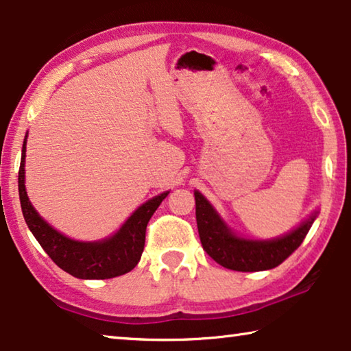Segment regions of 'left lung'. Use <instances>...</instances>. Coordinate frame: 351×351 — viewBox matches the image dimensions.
Masks as SVG:
<instances>
[{
  "instance_id": "left-lung-1",
  "label": "left lung",
  "mask_w": 351,
  "mask_h": 351,
  "mask_svg": "<svg viewBox=\"0 0 351 351\" xmlns=\"http://www.w3.org/2000/svg\"><path fill=\"white\" fill-rule=\"evenodd\" d=\"M197 224L204 251L218 265L232 271L255 272L272 269L283 263L302 245L316 215L302 223L293 232L271 241L239 239L226 228L221 218L199 192H195Z\"/></svg>"
}]
</instances>
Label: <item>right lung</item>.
<instances>
[{
  "label": "right lung",
  "mask_w": 351,
  "mask_h": 351,
  "mask_svg": "<svg viewBox=\"0 0 351 351\" xmlns=\"http://www.w3.org/2000/svg\"><path fill=\"white\" fill-rule=\"evenodd\" d=\"M26 139L23 144L21 164L19 171V192L23 217L40 246L51 260L68 274L86 280H104L132 271L139 263L145 245V229L154 210L158 209L169 192L147 201L136 210L127 223L111 239L97 243H82L52 229L29 203L25 187Z\"/></svg>",
  "instance_id": "1"
}]
</instances>
